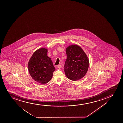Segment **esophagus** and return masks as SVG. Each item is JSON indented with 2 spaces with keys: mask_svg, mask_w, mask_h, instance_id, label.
I'll list each match as a JSON object with an SVG mask.
<instances>
[{
  "mask_svg": "<svg viewBox=\"0 0 123 123\" xmlns=\"http://www.w3.org/2000/svg\"><path fill=\"white\" fill-rule=\"evenodd\" d=\"M57 67H58V68H60L62 67V66H61V65H59L57 66Z\"/></svg>",
  "mask_w": 123,
  "mask_h": 123,
  "instance_id": "34e87169",
  "label": "esophagus"
}]
</instances>
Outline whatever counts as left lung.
<instances>
[{
	"instance_id": "obj_1",
	"label": "left lung",
	"mask_w": 123,
	"mask_h": 123,
	"mask_svg": "<svg viewBox=\"0 0 123 123\" xmlns=\"http://www.w3.org/2000/svg\"><path fill=\"white\" fill-rule=\"evenodd\" d=\"M67 59L65 62L64 71L68 79L76 81L83 78L87 72L89 60L80 47L71 45L66 49Z\"/></svg>"
}]
</instances>
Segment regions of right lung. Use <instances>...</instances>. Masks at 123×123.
<instances>
[{
    "label": "right lung",
    "mask_w": 123,
    "mask_h": 123,
    "mask_svg": "<svg viewBox=\"0 0 123 123\" xmlns=\"http://www.w3.org/2000/svg\"><path fill=\"white\" fill-rule=\"evenodd\" d=\"M48 49L42 48L35 51L28 63L29 72L34 80L42 85L51 80L55 68L47 55Z\"/></svg>",
    "instance_id": "add662e5"
}]
</instances>
